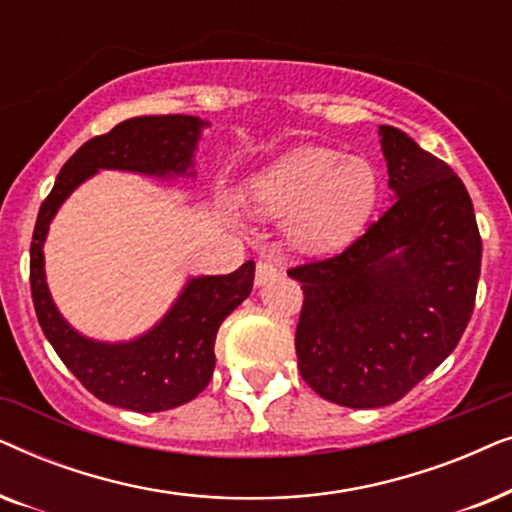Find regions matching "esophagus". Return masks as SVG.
Returning a JSON list of instances; mask_svg holds the SVG:
<instances>
[{
	"label": "esophagus",
	"mask_w": 512,
	"mask_h": 512,
	"mask_svg": "<svg viewBox=\"0 0 512 512\" xmlns=\"http://www.w3.org/2000/svg\"><path fill=\"white\" fill-rule=\"evenodd\" d=\"M279 277V268L272 261H268V258H263V261L256 263V284L263 286L272 282V279Z\"/></svg>",
	"instance_id": "1"
}]
</instances>
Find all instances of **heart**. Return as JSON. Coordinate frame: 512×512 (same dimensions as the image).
Masks as SVG:
<instances>
[{
  "instance_id": "heart-1",
  "label": "heart",
  "mask_w": 512,
  "mask_h": 512,
  "mask_svg": "<svg viewBox=\"0 0 512 512\" xmlns=\"http://www.w3.org/2000/svg\"><path fill=\"white\" fill-rule=\"evenodd\" d=\"M380 193V172L368 158L324 146L286 151L244 184V200L254 212L286 214V240L300 251L338 249L354 240Z\"/></svg>"
}]
</instances>
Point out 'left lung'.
Wrapping results in <instances>:
<instances>
[{"label": "left lung", "mask_w": 512, "mask_h": 512, "mask_svg": "<svg viewBox=\"0 0 512 512\" xmlns=\"http://www.w3.org/2000/svg\"><path fill=\"white\" fill-rule=\"evenodd\" d=\"M394 202L345 251L289 270L305 293L298 370L326 401L382 408L436 370L464 335L482 240L450 165L380 125Z\"/></svg>", "instance_id": "obj_1"}]
</instances>
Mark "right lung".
Wrapping results in <instances>:
<instances>
[{
  "instance_id": "add662e5",
  "label": "right lung",
  "mask_w": 512,
  "mask_h": 512,
  "mask_svg": "<svg viewBox=\"0 0 512 512\" xmlns=\"http://www.w3.org/2000/svg\"><path fill=\"white\" fill-rule=\"evenodd\" d=\"M207 121L198 116H139L107 135L88 139L62 165L53 191L41 202L30 247L32 303L41 331L62 363L100 401L135 412L172 410L193 401L212 380L214 342L223 319L247 300L254 261L230 275L191 277L151 331L128 342L90 340L62 319L44 272V242L53 216L76 186L100 170L149 177H193V153Z\"/></svg>"
}]
</instances>
